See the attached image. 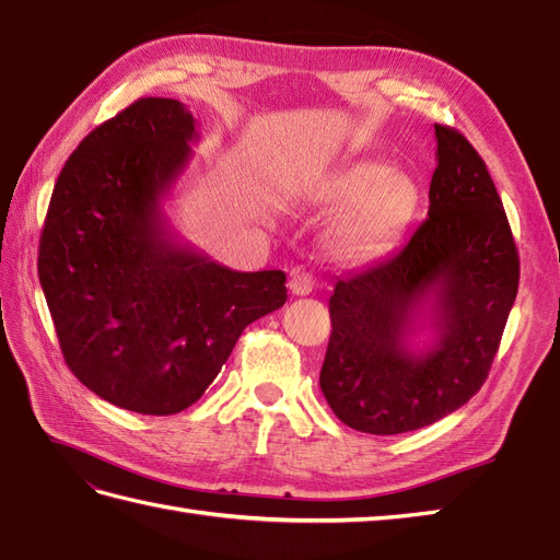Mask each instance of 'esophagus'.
I'll return each mask as SVG.
<instances>
[{
  "label": "esophagus",
  "mask_w": 560,
  "mask_h": 560,
  "mask_svg": "<svg viewBox=\"0 0 560 560\" xmlns=\"http://www.w3.org/2000/svg\"><path fill=\"white\" fill-rule=\"evenodd\" d=\"M289 289H291L293 295H311L313 289H315L313 273L301 271V269L293 271V273H291V281H289Z\"/></svg>",
  "instance_id": "esophagus-1"
}]
</instances>
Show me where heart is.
<instances>
[{
    "mask_svg": "<svg viewBox=\"0 0 560 560\" xmlns=\"http://www.w3.org/2000/svg\"><path fill=\"white\" fill-rule=\"evenodd\" d=\"M319 205L349 207L335 229L343 257L371 259L387 253L413 217L416 189L409 177L387 175L383 165L361 163L319 187Z\"/></svg>",
    "mask_w": 560,
    "mask_h": 560,
    "instance_id": "heart-1",
    "label": "heart"
}]
</instances>
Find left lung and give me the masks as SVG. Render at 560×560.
Listing matches in <instances>:
<instances>
[{"label": "left lung", "instance_id": "left-lung-1", "mask_svg": "<svg viewBox=\"0 0 560 560\" xmlns=\"http://www.w3.org/2000/svg\"><path fill=\"white\" fill-rule=\"evenodd\" d=\"M428 219L397 255L347 273L329 299L319 387L341 423L397 435L457 411L489 377L515 303L520 257L483 159L435 125ZM429 317L434 341L410 339Z\"/></svg>", "mask_w": 560, "mask_h": 560}]
</instances>
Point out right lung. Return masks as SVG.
Masks as SVG:
<instances>
[{
	"label": "right lung",
	"instance_id": "add662e5",
	"mask_svg": "<svg viewBox=\"0 0 560 560\" xmlns=\"http://www.w3.org/2000/svg\"><path fill=\"white\" fill-rule=\"evenodd\" d=\"M197 139L180 101H135L71 153L40 235L38 277L69 371L137 413L192 407L243 329L287 303L283 271H233L173 235L163 197Z\"/></svg>",
	"mask_w": 560,
	"mask_h": 560
}]
</instances>
